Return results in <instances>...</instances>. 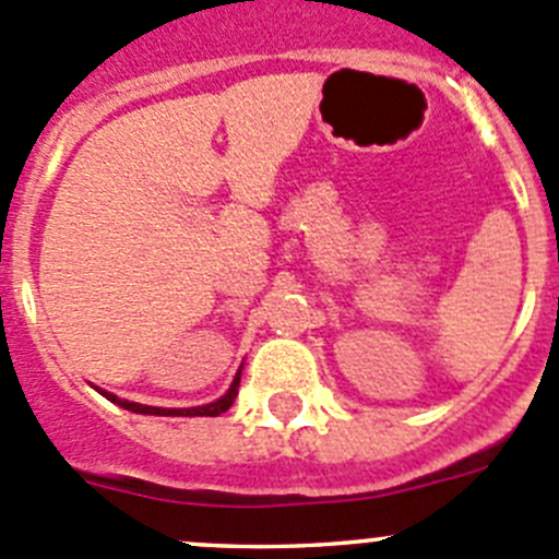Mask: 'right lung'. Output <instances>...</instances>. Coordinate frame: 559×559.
Here are the masks:
<instances>
[{
    "instance_id": "right-lung-1",
    "label": "right lung",
    "mask_w": 559,
    "mask_h": 559,
    "mask_svg": "<svg viewBox=\"0 0 559 559\" xmlns=\"http://www.w3.org/2000/svg\"><path fill=\"white\" fill-rule=\"evenodd\" d=\"M241 368H243V365H241ZM238 384H241V370H238V373L233 376L230 390H227L225 395L219 397V401L205 403V406H191V408H162V406H145V403H134V401H126V397L111 395V392L100 390V386H95V390H98L100 395L106 397V401L117 403V406H120V408H126V412H134V414H156V417H219V414H222V412H227V408L233 406V401H236V395H238Z\"/></svg>"
}]
</instances>
